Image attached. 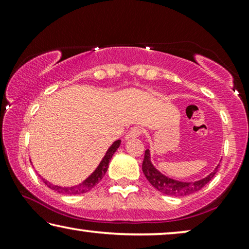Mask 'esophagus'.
I'll list each match as a JSON object with an SVG mask.
<instances>
[{
	"label": "esophagus",
	"mask_w": 249,
	"mask_h": 249,
	"mask_svg": "<svg viewBox=\"0 0 249 249\" xmlns=\"http://www.w3.org/2000/svg\"><path fill=\"white\" fill-rule=\"evenodd\" d=\"M142 135V129L139 127L131 128L127 135H125V139H132V138H138Z\"/></svg>",
	"instance_id": "esophagus-1"
}]
</instances>
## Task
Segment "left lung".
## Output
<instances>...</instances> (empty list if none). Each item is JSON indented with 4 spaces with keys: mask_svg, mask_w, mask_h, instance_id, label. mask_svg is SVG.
Masks as SVG:
<instances>
[{
    "mask_svg": "<svg viewBox=\"0 0 249 249\" xmlns=\"http://www.w3.org/2000/svg\"><path fill=\"white\" fill-rule=\"evenodd\" d=\"M142 172L146 177V179L148 180L149 183L154 187L156 190H159L160 193H163L164 195L168 196H176V197H181L187 196L190 194H194L198 192L206 185L207 182H210L215 173L217 172V168L219 164L216 165V168L210 173L209 176H206L205 178L196 180V181H180V180L170 178V177L163 175V173L155 168V165L152 163L151 158V149L147 148L145 151L144 161H142Z\"/></svg>",
    "mask_w": 249,
    "mask_h": 249,
    "instance_id": "left-lung-1",
    "label": "left lung"
}]
</instances>
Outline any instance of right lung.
<instances>
[{
	"label": "right lung",
	"mask_w": 249,
	"mask_h": 249,
	"mask_svg": "<svg viewBox=\"0 0 249 249\" xmlns=\"http://www.w3.org/2000/svg\"><path fill=\"white\" fill-rule=\"evenodd\" d=\"M120 144H121L120 139L115 141L113 144H112L110 147L107 148V153H105V155L103 156V159H102L100 164L97 165V168L95 169L94 171L91 172L90 175L84 180V181L78 183V185H74V186H71V187L57 186V185H54V183H52V182L47 181L46 179L42 178V177H40V178H42L43 182L45 183L47 187H50L51 189L54 190V192H57L60 194H64V195H78V194H83V193L89 192L91 188H94V187L101 181L105 173H107V168H108V163H110L112 156H113L115 152H117V149L119 148ZM30 163H32V162H30ZM32 164H33V163H32Z\"/></svg>",
	"instance_id": "1"
}]
</instances>
